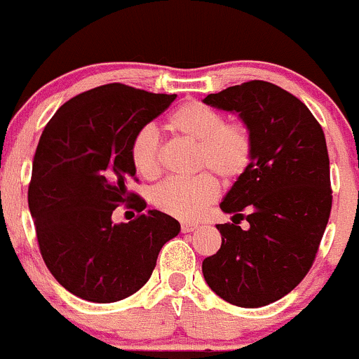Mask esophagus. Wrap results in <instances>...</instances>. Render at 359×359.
Segmentation results:
<instances>
[{"instance_id":"1","label":"esophagus","mask_w":359,"mask_h":359,"mask_svg":"<svg viewBox=\"0 0 359 359\" xmlns=\"http://www.w3.org/2000/svg\"><path fill=\"white\" fill-rule=\"evenodd\" d=\"M198 226H201L198 223H190V221H184V223H181V231H183V233H190V231L197 230Z\"/></svg>"}]
</instances>
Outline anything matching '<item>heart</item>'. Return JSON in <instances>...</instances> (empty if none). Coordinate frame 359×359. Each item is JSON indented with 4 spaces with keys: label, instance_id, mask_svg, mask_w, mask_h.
<instances>
[{
    "label": "heart",
    "instance_id": "obj_1",
    "mask_svg": "<svg viewBox=\"0 0 359 359\" xmlns=\"http://www.w3.org/2000/svg\"><path fill=\"white\" fill-rule=\"evenodd\" d=\"M169 131L197 145L194 180H168L152 194L158 210L180 219L198 217L219 195V176L226 183L240 180L254 161V136L243 121H224L221 110L198 100L181 103L165 121ZM129 158L135 171L154 180L162 171L161 140L152 126L138 129L129 145Z\"/></svg>",
    "mask_w": 359,
    "mask_h": 359
}]
</instances>
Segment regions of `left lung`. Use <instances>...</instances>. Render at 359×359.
Segmentation results:
<instances>
[{"mask_svg":"<svg viewBox=\"0 0 359 359\" xmlns=\"http://www.w3.org/2000/svg\"><path fill=\"white\" fill-rule=\"evenodd\" d=\"M204 103L238 112L256 150L221 202L233 223L217 224L221 249L202 273L230 304L261 308L294 290L315 262L332 209L327 142L308 107L273 83L247 81ZM243 219L247 231L238 226Z\"/></svg>","mask_w":359,"mask_h":359,"instance_id":"obj_1","label":"left lung"}]
</instances>
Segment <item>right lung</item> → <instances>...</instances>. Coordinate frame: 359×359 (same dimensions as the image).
Here are the masks:
<instances>
[{
    "instance_id": "right-lung-1",
    "label": "right lung",
    "mask_w": 359,
    "mask_h": 359,
    "mask_svg": "<svg viewBox=\"0 0 359 359\" xmlns=\"http://www.w3.org/2000/svg\"><path fill=\"white\" fill-rule=\"evenodd\" d=\"M176 95L103 84L65 102L44 126L32 161L27 202L44 264L70 294L117 302L149 282L162 245L180 223L129 184L136 171L129 145L138 129L164 112ZM121 203L140 214L111 223Z\"/></svg>"
}]
</instances>
